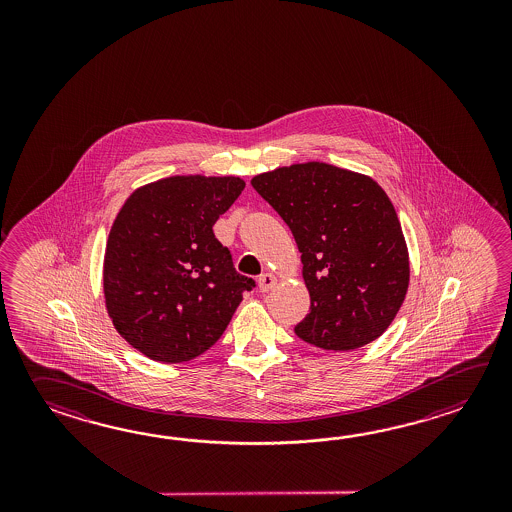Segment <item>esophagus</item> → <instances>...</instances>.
Instances as JSON below:
<instances>
[{
    "label": "esophagus",
    "instance_id": "34e87169",
    "mask_svg": "<svg viewBox=\"0 0 512 512\" xmlns=\"http://www.w3.org/2000/svg\"><path fill=\"white\" fill-rule=\"evenodd\" d=\"M274 285H276V278H274V274H271V272H263V274H260V278H258V287H260L261 293L271 291Z\"/></svg>",
    "mask_w": 512,
    "mask_h": 512
}]
</instances>
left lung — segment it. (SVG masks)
Wrapping results in <instances>:
<instances>
[{
	"label": "left lung",
	"instance_id": "obj_1",
	"mask_svg": "<svg viewBox=\"0 0 512 512\" xmlns=\"http://www.w3.org/2000/svg\"><path fill=\"white\" fill-rule=\"evenodd\" d=\"M251 183L302 252L311 307L294 333L333 351L381 337L410 282L403 229L381 186L326 163L293 164Z\"/></svg>",
	"mask_w": 512,
	"mask_h": 512
}]
</instances>
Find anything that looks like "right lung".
Wrapping results in <instances>:
<instances>
[{
  "label": "right lung",
  "mask_w": 512,
  "mask_h": 512,
  "mask_svg": "<svg viewBox=\"0 0 512 512\" xmlns=\"http://www.w3.org/2000/svg\"><path fill=\"white\" fill-rule=\"evenodd\" d=\"M240 177H168L135 190L109 230L104 296L120 337L166 364L212 348L256 282L234 269L214 223Z\"/></svg>",
  "instance_id": "1"
}]
</instances>
